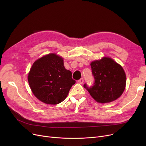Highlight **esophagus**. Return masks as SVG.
Returning <instances> with one entry per match:
<instances>
[{"instance_id":"esophagus-1","label":"esophagus","mask_w":146,"mask_h":146,"mask_svg":"<svg viewBox=\"0 0 146 146\" xmlns=\"http://www.w3.org/2000/svg\"><path fill=\"white\" fill-rule=\"evenodd\" d=\"M83 82H84V79H83V78H81L80 79H79V80H78V82L79 83H80V84H82V83H83Z\"/></svg>"}]
</instances>
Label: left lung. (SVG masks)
Returning <instances> with one entry per match:
<instances>
[{"mask_svg": "<svg viewBox=\"0 0 146 146\" xmlns=\"http://www.w3.org/2000/svg\"><path fill=\"white\" fill-rule=\"evenodd\" d=\"M94 77V85H83L95 100L99 103H108L119 98L126 85L123 68L110 57H103L90 63Z\"/></svg>", "mask_w": 146, "mask_h": 146, "instance_id": "left-lung-1", "label": "left lung"}]
</instances>
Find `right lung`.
I'll return each instance as SVG.
<instances>
[{"mask_svg":"<svg viewBox=\"0 0 146 146\" xmlns=\"http://www.w3.org/2000/svg\"><path fill=\"white\" fill-rule=\"evenodd\" d=\"M64 66L62 57L51 53L36 60L28 76L33 94L41 102L56 105L63 102L76 83Z\"/></svg>","mask_w":146,"mask_h":146,"instance_id":"right-lung-1","label":"right lung"}]
</instances>
